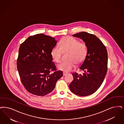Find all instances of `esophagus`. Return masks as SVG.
I'll return each mask as SVG.
<instances>
[{
	"mask_svg": "<svg viewBox=\"0 0 124 124\" xmlns=\"http://www.w3.org/2000/svg\"><path fill=\"white\" fill-rule=\"evenodd\" d=\"M67 73H66V72H63V76H65V75H67Z\"/></svg>",
	"mask_w": 124,
	"mask_h": 124,
	"instance_id": "esophagus-1",
	"label": "esophagus"
}]
</instances>
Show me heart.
Instances as JSON below:
<instances>
[{
  "label": "heart",
  "mask_w": 124,
  "mask_h": 124,
  "mask_svg": "<svg viewBox=\"0 0 124 124\" xmlns=\"http://www.w3.org/2000/svg\"><path fill=\"white\" fill-rule=\"evenodd\" d=\"M60 47L55 46L51 52L53 59L56 63H60L62 59L63 52H68L67 60L60 63L58 66L59 69L64 72H69L72 69L76 64H82L87 55V47L86 44L71 36L62 38L60 42Z\"/></svg>",
  "instance_id": "obj_1"
}]
</instances>
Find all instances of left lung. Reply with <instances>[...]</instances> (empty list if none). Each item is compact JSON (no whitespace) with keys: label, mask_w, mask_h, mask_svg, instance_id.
<instances>
[{"label":"left lung","mask_w":124,"mask_h":124,"mask_svg":"<svg viewBox=\"0 0 124 124\" xmlns=\"http://www.w3.org/2000/svg\"><path fill=\"white\" fill-rule=\"evenodd\" d=\"M73 36L84 41L87 55L79 68L84 72L72 73L74 79L69 88L75 94L87 96L94 93L104 81L108 69V52L103 43L95 35L82 32Z\"/></svg>","instance_id":"1"}]
</instances>
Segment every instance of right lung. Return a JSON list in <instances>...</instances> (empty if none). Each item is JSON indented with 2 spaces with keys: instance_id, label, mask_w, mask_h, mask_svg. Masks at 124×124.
Returning a JSON list of instances; mask_svg holds the SVG:
<instances>
[{
  "instance_id": "add662e5",
  "label": "right lung",
  "mask_w": 124,
  "mask_h": 124,
  "mask_svg": "<svg viewBox=\"0 0 124 124\" xmlns=\"http://www.w3.org/2000/svg\"><path fill=\"white\" fill-rule=\"evenodd\" d=\"M56 44L54 38L39 34L30 36L20 45L17 68L22 84L30 93L49 94L63 76L62 71H57L51 55Z\"/></svg>"
}]
</instances>
